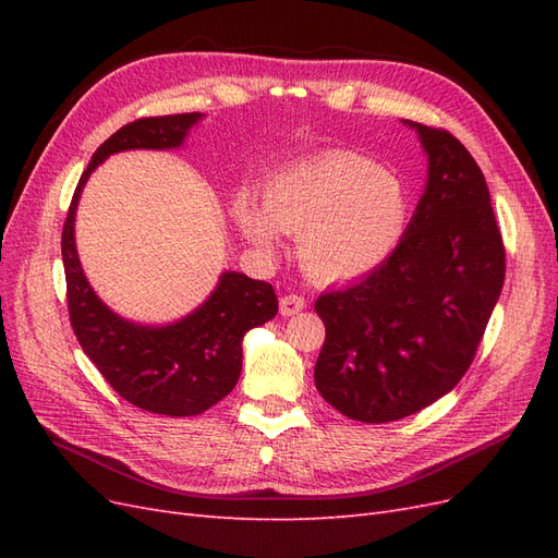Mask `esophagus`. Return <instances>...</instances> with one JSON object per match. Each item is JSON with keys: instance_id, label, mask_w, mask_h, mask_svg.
<instances>
[{"instance_id": "obj_1", "label": "esophagus", "mask_w": 558, "mask_h": 558, "mask_svg": "<svg viewBox=\"0 0 558 558\" xmlns=\"http://www.w3.org/2000/svg\"><path fill=\"white\" fill-rule=\"evenodd\" d=\"M307 307V302H305V298H300V295H283L281 300H279V312H281V316H293V314H298V312H302Z\"/></svg>"}]
</instances>
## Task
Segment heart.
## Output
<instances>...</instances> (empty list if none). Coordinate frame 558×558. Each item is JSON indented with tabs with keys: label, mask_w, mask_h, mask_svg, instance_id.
I'll list each match as a JSON object with an SVG mask.
<instances>
[{
	"label": "heart",
	"mask_w": 558,
	"mask_h": 558,
	"mask_svg": "<svg viewBox=\"0 0 558 558\" xmlns=\"http://www.w3.org/2000/svg\"><path fill=\"white\" fill-rule=\"evenodd\" d=\"M410 218L404 185L351 150H328L281 170L265 209L246 193L234 202L244 238L272 253L277 231L300 238V260L318 281H349L377 269L398 246Z\"/></svg>",
	"instance_id": "obj_1"
}]
</instances>
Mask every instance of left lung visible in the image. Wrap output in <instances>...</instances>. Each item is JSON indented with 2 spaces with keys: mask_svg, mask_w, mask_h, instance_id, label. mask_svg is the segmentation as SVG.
<instances>
[{
  "mask_svg": "<svg viewBox=\"0 0 558 558\" xmlns=\"http://www.w3.org/2000/svg\"><path fill=\"white\" fill-rule=\"evenodd\" d=\"M416 130L424 195L398 246L347 289L318 295L326 342L318 393L363 424L416 414L461 381L505 279V248L484 174L445 130Z\"/></svg>",
  "mask_w": 558,
  "mask_h": 558,
  "instance_id": "obj_1",
  "label": "left lung"
}]
</instances>
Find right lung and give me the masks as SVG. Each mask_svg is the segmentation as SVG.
<instances>
[{"label": "right lung", "instance_id": "add662e5", "mask_svg": "<svg viewBox=\"0 0 558 558\" xmlns=\"http://www.w3.org/2000/svg\"><path fill=\"white\" fill-rule=\"evenodd\" d=\"M202 113L140 118L99 146L81 174L62 228L66 305L81 349L113 391L137 408L193 416L223 400L242 373V340L277 316L279 302L267 281L226 269L211 295L191 314L165 326L134 324L109 310L83 275L76 251V209L97 165L121 150H170L183 146Z\"/></svg>", "mask_w": 558, "mask_h": 558}]
</instances>
